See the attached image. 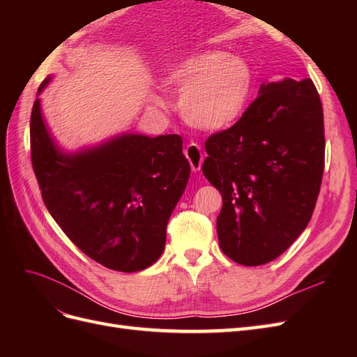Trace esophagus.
Here are the masks:
<instances>
[{
  "label": "esophagus",
  "instance_id": "obj_1",
  "mask_svg": "<svg viewBox=\"0 0 357 357\" xmlns=\"http://www.w3.org/2000/svg\"><path fill=\"white\" fill-rule=\"evenodd\" d=\"M185 155L189 160V164L192 167V171L193 172H198L201 171V167H202V162H204V155L201 152V147L195 143H190L188 144V147L185 149Z\"/></svg>",
  "mask_w": 357,
  "mask_h": 357
}]
</instances>
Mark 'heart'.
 I'll list each match as a JSON object with an SVG mask.
<instances>
[{
  "instance_id": "1",
  "label": "heart",
  "mask_w": 357,
  "mask_h": 357,
  "mask_svg": "<svg viewBox=\"0 0 357 357\" xmlns=\"http://www.w3.org/2000/svg\"><path fill=\"white\" fill-rule=\"evenodd\" d=\"M165 83L180 93V113L201 131H222L238 119L253 86L248 63L222 50L192 55L165 73ZM153 102L164 105L155 96Z\"/></svg>"
}]
</instances>
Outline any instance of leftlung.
<instances>
[{
  "mask_svg": "<svg viewBox=\"0 0 357 357\" xmlns=\"http://www.w3.org/2000/svg\"><path fill=\"white\" fill-rule=\"evenodd\" d=\"M232 128L205 142L202 174L222 193L218 236L234 262L274 261L307 228L325 168L323 109L314 83H262Z\"/></svg>",
  "mask_w": 357,
  "mask_h": 357,
  "instance_id": "8db88e82",
  "label": "left lung"
}]
</instances>
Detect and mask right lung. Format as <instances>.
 <instances>
[{
  "label": "right lung",
  "instance_id": "add662e5",
  "mask_svg": "<svg viewBox=\"0 0 357 357\" xmlns=\"http://www.w3.org/2000/svg\"><path fill=\"white\" fill-rule=\"evenodd\" d=\"M31 113V159L49 213L80 250L107 268L137 273L164 253L167 225L185 192L190 165L177 134L121 132L66 150L41 110Z\"/></svg>",
  "mask_w": 357,
  "mask_h": 357
}]
</instances>
